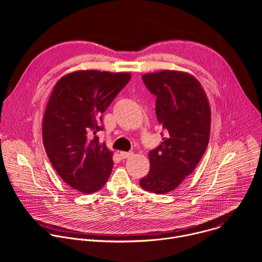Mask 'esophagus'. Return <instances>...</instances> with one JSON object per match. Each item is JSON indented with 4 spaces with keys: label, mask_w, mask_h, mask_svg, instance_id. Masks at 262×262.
<instances>
[{
    "label": "esophagus",
    "mask_w": 262,
    "mask_h": 262,
    "mask_svg": "<svg viewBox=\"0 0 262 262\" xmlns=\"http://www.w3.org/2000/svg\"><path fill=\"white\" fill-rule=\"evenodd\" d=\"M133 152H125V151H120V157L123 159V160H125V159H128V158H130V157H133Z\"/></svg>",
    "instance_id": "obj_1"
}]
</instances>
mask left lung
Masks as SVG:
<instances>
[{"label": "left lung", "mask_w": 262, "mask_h": 262, "mask_svg": "<svg viewBox=\"0 0 262 262\" xmlns=\"http://www.w3.org/2000/svg\"><path fill=\"white\" fill-rule=\"evenodd\" d=\"M142 80L157 96V118L166 136L149 152L150 170L140 185L148 192L166 194L191 175L203 157L209 141L210 106L203 87L188 72H149Z\"/></svg>", "instance_id": "obj_1"}]
</instances>
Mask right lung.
Returning <instances> with one entry per match:
<instances>
[{
    "label": "right lung",
    "instance_id": "1",
    "mask_svg": "<svg viewBox=\"0 0 262 262\" xmlns=\"http://www.w3.org/2000/svg\"><path fill=\"white\" fill-rule=\"evenodd\" d=\"M128 72L79 70L55 85L42 120L47 155L59 176L84 194L99 191L113 168V152L97 137L102 114L129 82Z\"/></svg>",
    "mask_w": 262,
    "mask_h": 262
}]
</instances>
